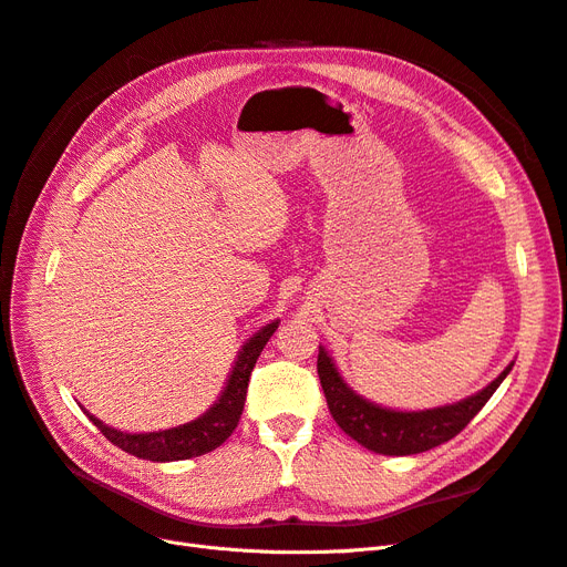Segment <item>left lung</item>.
Returning <instances> with one entry per match:
<instances>
[{
	"label": "left lung",
	"instance_id": "left-lung-1",
	"mask_svg": "<svg viewBox=\"0 0 567 567\" xmlns=\"http://www.w3.org/2000/svg\"><path fill=\"white\" fill-rule=\"evenodd\" d=\"M511 369L513 362L496 375L487 388L461 402L423 411H398L373 404L364 400L362 394H357L346 381H342V375L338 373L333 359L326 352V348L319 346L317 359L319 381L333 421L352 440L362 444V447L385 456L421 454L458 435L477 411L487 404V400L492 398L494 390L502 385Z\"/></svg>",
	"mask_w": 567,
	"mask_h": 567
}]
</instances>
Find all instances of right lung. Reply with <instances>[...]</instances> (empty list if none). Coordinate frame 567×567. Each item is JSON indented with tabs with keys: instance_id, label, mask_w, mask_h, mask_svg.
<instances>
[{
	"instance_id": "obj_1",
	"label": "right lung",
	"mask_w": 567,
	"mask_h": 567,
	"mask_svg": "<svg viewBox=\"0 0 567 567\" xmlns=\"http://www.w3.org/2000/svg\"><path fill=\"white\" fill-rule=\"evenodd\" d=\"M277 329H279V319L262 326L260 331L244 342L231 367L229 381L219 394V400L196 421H188L184 425L167 427V431H156V433H123L117 431V427H111L104 421L87 414V411H84V414L90 416V421L99 427L101 433H104L106 440L115 444V447L136 458L165 463V461H184V458L208 454L217 450L238 425V419L244 414L250 371L257 362V357H260L262 348L267 346V340Z\"/></svg>"
}]
</instances>
